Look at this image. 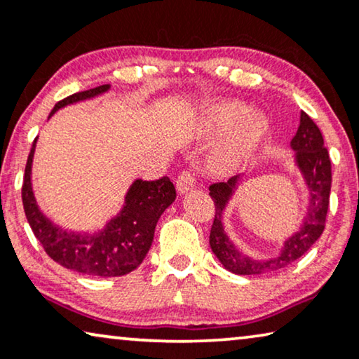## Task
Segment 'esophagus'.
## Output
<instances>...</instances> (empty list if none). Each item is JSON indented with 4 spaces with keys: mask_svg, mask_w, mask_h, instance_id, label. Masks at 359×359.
Wrapping results in <instances>:
<instances>
[{
    "mask_svg": "<svg viewBox=\"0 0 359 359\" xmlns=\"http://www.w3.org/2000/svg\"><path fill=\"white\" fill-rule=\"evenodd\" d=\"M194 185H195V175L191 172V169L182 170L177 179V190L180 194H187V191L194 189Z\"/></svg>",
    "mask_w": 359,
    "mask_h": 359,
    "instance_id": "1",
    "label": "esophagus"
}]
</instances>
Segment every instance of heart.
<instances>
[{
  "label": "heart",
  "mask_w": 359,
  "mask_h": 359,
  "mask_svg": "<svg viewBox=\"0 0 359 359\" xmlns=\"http://www.w3.org/2000/svg\"><path fill=\"white\" fill-rule=\"evenodd\" d=\"M249 114V109L241 102H224L216 105L211 110L215 127L219 130H229L237 126L229 143L216 154L215 163L219 168H231L244 158L250 149H254L259 141L264 138L269 128V122L262 114Z\"/></svg>",
  "instance_id": "1"
}]
</instances>
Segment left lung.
I'll return each instance as SVG.
<instances>
[{
  "label": "left lung",
  "mask_w": 359,
  "mask_h": 359,
  "mask_svg": "<svg viewBox=\"0 0 359 359\" xmlns=\"http://www.w3.org/2000/svg\"><path fill=\"white\" fill-rule=\"evenodd\" d=\"M294 149V163L304 177L309 190V205L299 231L285 241L280 254L271 259H250L229 241L223 226V211L234 194L241 175H234L228 182L210 185V196L215 201V219L210 231V247L226 270L236 275H262L287 266L299 259L319 239L325 228L327 210H329L332 164L329 151L324 146V138L309 115L301 112V122L294 138L291 140Z\"/></svg>",
  "instance_id": "left-lung-1"
}]
</instances>
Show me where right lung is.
<instances>
[{
	"mask_svg": "<svg viewBox=\"0 0 359 359\" xmlns=\"http://www.w3.org/2000/svg\"><path fill=\"white\" fill-rule=\"evenodd\" d=\"M109 84L81 90L55 105L48 118L65 105L93 99L107 93ZM37 138L30 149L22 184V205L34 236L53 259L65 269L93 276H123L136 270L144 260L158 219L175 200V187L169 177L135 180L125 195V205L117 216L97 232H73L60 228L40 211L32 191V159Z\"/></svg>",
	"mask_w": 359,
	"mask_h": 359,
	"instance_id": "obj_1",
	"label": "right lung"
}]
</instances>
